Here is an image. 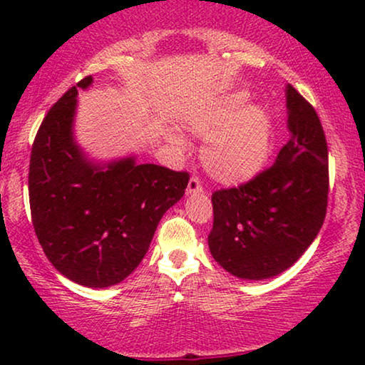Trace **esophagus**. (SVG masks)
Masks as SVG:
<instances>
[{
  "instance_id": "34e87169",
  "label": "esophagus",
  "mask_w": 365,
  "mask_h": 365,
  "mask_svg": "<svg viewBox=\"0 0 365 365\" xmlns=\"http://www.w3.org/2000/svg\"><path fill=\"white\" fill-rule=\"evenodd\" d=\"M202 192V184L199 181L197 178H191L187 182V189H186V194L187 196H192V194H199Z\"/></svg>"
}]
</instances>
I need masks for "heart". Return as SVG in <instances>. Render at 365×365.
I'll list each match as a JSON object with an SVG mask.
<instances>
[{"label":"heart","mask_w":365,"mask_h":365,"mask_svg":"<svg viewBox=\"0 0 365 365\" xmlns=\"http://www.w3.org/2000/svg\"><path fill=\"white\" fill-rule=\"evenodd\" d=\"M247 93H229L194 108L184 119L191 134L206 139L201 161L209 176L222 184H241L261 171L272 146V121L266 109L247 104ZM169 141L181 146L178 134Z\"/></svg>","instance_id":"obj_1"}]
</instances>
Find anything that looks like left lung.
Wrapping results in <instances>:
<instances>
[{
  "label": "left lung",
  "mask_w": 365,
  "mask_h": 365,
  "mask_svg": "<svg viewBox=\"0 0 365 365\" xmlns=\"http://www.w3.org/2000/svg\"><path fill=\"white\" fill-rule=\"evenodd\" d=\"M291 138L276 163L239 187L212 194L209 251L232 276L262 281L306 252L327 209V143L316 109L286 86Z\"/></svg>",
  "instance_id": "1"
}]
</instances>
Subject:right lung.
Masks as SVG:
<instances>
[{"mask_svg":"<svg viewBox=\"0 0 365 365\" xmlns=\"http://www.w3.org/2000/svg\"><path fill=\"white\" fill-rule=\"evenodd\" d=\"M49 109L29 159L34 232L58 272L84 287L121 282L139 266L164 212L184 196L189 174L129 156L94 163L74 141L78 89Z\"/></svg>","mask_w":365,"mask_h":365,"instance_id":"add662e5","label":"right lung"}]
</instances>
